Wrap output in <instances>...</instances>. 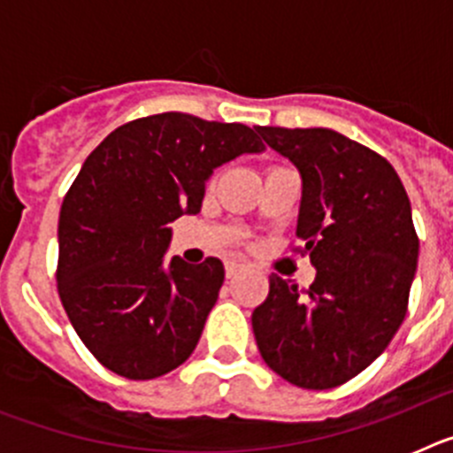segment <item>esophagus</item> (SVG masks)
<instances>
[{
  "label": "esophagus",
  "instance_id": "1",
  "mask_svg": "<svg viewBox=\"0 0 453 453\" xmlns=\"http://www.w3.org/2000/svg\"><path fill=\"white\" fill-rule=\"evenodd\" d=\"M224 272H226V279H234V276H238L245 272V265L238 261H226L224 263Z\"/></svg>",
  "mask_w": 453,
  "mask_h": 453
}]
</instances>
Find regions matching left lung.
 <instances>
[{
	"instance_id": "left-lung-1",
	"label": "left lung",
	"mask_w": 453,
	"mask_h": 453,
	"mask_svg": "<svg viewBox=\"0 0 453 453\" xmlns=\"http://www.w3.org/2000/svg\"><path fill=\"white\" fill-rule=\"evenodd\" d=\"M299 170L297 238L318 270L308 290L270 276L251 315L263 361L292 386L329 390L361 374L406 318L419 240L402 179L331 129L258 127Z\"/></svg>"
}]
</instances>
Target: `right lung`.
<instances>
[{
  "mask_svg": "<svg viewBox=\"0 0 453 453\" xmlns=\"http://www.w3.org/2000/svg\"><path fill=\"white\" fill-rule=\"evenodd\" d=\"M245 124L158 113L108 134L58 218V295L90 354L134 381L181 365L224 281L219 258H165L181 215L202 211L215 167L265 150Z\"/></svg>",
  "mask_w": 453,
  "mask_h": 453,
  "instance_id": "1",
  "label": "right lung"
}]
</instances>
